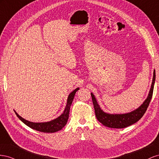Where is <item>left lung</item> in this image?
Listing matches in <instances>:
<instances>
[{
    "label": "left lung",
    "mask_w": 159,
    "mask_h": 159,
    "mask_svg": "<svg viewBox=\"0 0 159 159\" xmlns=\"http://www.w3.org/2000/svg\"><path fill=\"white\" fill-rule=\"evenodd\" d=\"M155 70L153 72L152 81L151 87L146 100L137 109L125 114H110L104 112L100 107L93 93H90L92 97L93 103L94 108L95 115L97 120L107 127L113 129H123L134 124L141 119L146 112L152 98L154 84L155 82Z\"/></svg>",
    "instance_id": "1"
}]
</instances>
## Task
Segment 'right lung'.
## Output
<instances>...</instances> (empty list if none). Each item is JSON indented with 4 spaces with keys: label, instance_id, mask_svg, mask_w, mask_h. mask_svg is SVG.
I'll use <instances>...</instances> for the list:
<instances>
[{
    "label": "right lung",
    "instance_id": "right-lung-1",
    "mask_svg": "<svg viewBox=\"0 0 159 159\" xmlns=\"http://www.w3.org/2000/svg\"><path fill=\"white\" fill-rule=\"evenodd\" d=\"M79 90V88L75 89L73 91H72L67 98L66 105L65 107V111H63L62 114L56 119H54L51 121L44 122H33L27 120L21 117L19 114L14 110L15 114L18 118L24 123L29 126L30 128L34 130L40 131L43 133H55L57 131L61 130L66 125L67 120L69 119L70 108L72 105V101H73L75 95L77 90Z\"/></svg>",
    "mask_w": 159,
    "mask_h": 159
}]
</instances>
